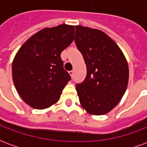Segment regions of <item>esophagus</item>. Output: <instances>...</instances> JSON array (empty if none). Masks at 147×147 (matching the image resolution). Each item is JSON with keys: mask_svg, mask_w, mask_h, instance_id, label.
Returning <instances> with one entry per match:
<instances>
[{"mask_svg": "<svg viewBox=\"0 0 147 147\" xmlns=\"http://www.w3.org/2000/svg\"><path fill=\"white\" fill-rule=\"evenodd\" d=\"M69 74H70V76L71 77H73V75H74V71H69Z\"/></svg>", "mask_w": 147, "mask_h": 147, "instance_id": "esophagus-1", "label": "esophagus"}]
</instances>
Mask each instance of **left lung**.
Masks as SVG:
<instances>
[{
  "label": "left lung",
  "instance_id": "1",
  "mask_svg": "<svg viewBox=\"0 0 147 147\" xmlns=\"http://www.w3.org/2000/svg\"><path fill=\"white\" fill-rule=\"evenodd\" d=\"M75 42L86 65V79L76 84L80 104L90 114H106L126 91V58L117 43L100 30L76 26Z\"/></svg>",
  "mask_w": 147,
  "mask_h": 147
}]
</instances>
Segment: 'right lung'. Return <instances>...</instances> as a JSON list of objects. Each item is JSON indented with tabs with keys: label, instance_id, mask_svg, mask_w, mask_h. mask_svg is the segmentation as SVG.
<instances>
[{
	"label": "right lung",
	"instance_id": "add662e5",
	"mask_svg": "<svg viewBox=\"0 0 147 147\" xmlns=\"http://www.w3.org/2000/svg\"><path fill=\"white\" fill-rule=\"evenodd\" d=\"M74 35L71 25L46 27L30 37L15 56L13 83L21 98L32 108H49L60 99L71 80L61 53L73 42Z\"/></svg>",
	"mask_w": 147,
	"mask_h": 147
}]
</instances>
